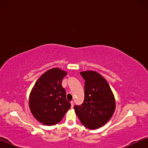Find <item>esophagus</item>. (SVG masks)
<instances>
[{
  "label": "esophagus",
  "mask_w": 148,
  "mask_h": 148,
  "mask_svg": "<svg viewBox=\"0 0 148 148\" xmlns=\"http://www.w3.org/2000/svg\"><path fill=\"white\" fill-rule=\"evenodd\" d=\"M71 107L72 108H73V106H74V101H71Z\"/></svg>",
  "instance_id": "obj_1"
}]
</instances>
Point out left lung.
Instances as JSON below:
<instances>
[{
    "label": "left lung",
    "mask_w": 148,
    "mask_h": 148,
    "mask_svg": "<svg viewBox=\"0 0 148 148\" xmlns=\"http://www.w3.org/2000/svg\"><path fill=\"white\" fill-rule=\"evenodd\" d=\"M85 80L84 101L74 106L80 122L87 128L101 127L113 116L116 101L109 84L95 71L80 72Z\"/></svg>",
    "instance_id": "left-lung-1"
}]
</instances>
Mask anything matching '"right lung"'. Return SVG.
<instances>
[{
    "mask_svg": "<svg viewBox=\"0 0 148 148\" xmlns=\"http://www.w3.org/2000/svg\"><path fill=\"white\" fill-rule=\"evenodd\" d=\"M66 74L58 68L50 69L39 77L32 89L30 110L35 118L44 125L58 123L71 106L61 85Z\"/></svg>",
    "mask_w": 148,
    "mask_h": 148,
    "instance_id": "1",
    "label": "right lung"
}]
</instances>
